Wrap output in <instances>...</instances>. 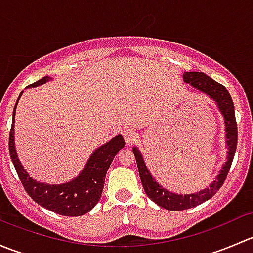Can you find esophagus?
<instances>
[{"label":"esophagus","mask_w":253,"mask_h":253,"mask_svg":"<svg viewBox=\"0 0 253 253\" xmlns=\"http://www.w3.org/2000/svg\"><path fill=\"white\" fill-rule=\"evenodd\" d=\"M122 136H124L125 138V142H126V144H133L134 142H136L137 139V133L134 129L132 128H126L122 131Z\"/></svg>","instance_id":"1"}]
</instances>
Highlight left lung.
I'll return each instance as SVG.
<instances>
[{"label": "left lung", "instance_id": "left-lung-1", "mask_svg": "<svg viewBox=\"0 0 253 253\" xmlns=\"http://www.w3.org/2000/svg\"><path fill=\"white\" fill-rule=\"evenodd\" d=\"M183 81L190 84L192 88L197 89V90L202 91L203 94L208 95L218 105V109L220 110L221 115L224 116V121H225L228 157H226L225 164L223 165L221 170L219 171V175L216 176L215 180L208 187H206L202 191H198L196 193L178 195V193L168 191L167 188L159 185L157 180L153 178L149 170L147 169V165H145L144 159H143L142 153L139 152L137 147L132 148L134 157H136L139 177H141L145 193H147V196L153 202H155L162 208L168 209V211H185V209L201 205V203L206 202L209 198L213 197L218 192L219 188L221 187L226 176H228L237 145V125L235 119V110H234V103L225 86L219 84L218 82L211 79L203 72H186L183 75Z\"/></svg>", "mask_w": 253, "mask_h": 253}]
</instances>
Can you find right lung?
<instances>
[{
  "label": "right lung",
  "instance_id": "right-lung-1",
  "mask_svg": "<svg viewBox=\"0 0 253 253\" xmlns=\"http://www.w3.org/2000/svg\"><path fill=\"white\" fill-rule=\"evenodd\" d=\"M50 77H42L39 81L30 84L28 88H35L50 81ZM22 93L19 94V98ZM18 98V100H19ZM18 100L14 105L13 120H12L11 132H9V154L12 163L23 187L25 188L28 195L42 207L48 211L66 216H79L88 213L94 208V206L100 200L101 192L105 182L106 171L114 160L115 155L122 149L125 141L122 136H116L110 142L94 150L85 167L77 177L70 182L60 183V185H48L39 181H35L30 177L29 174L24 170L22 163L18 159L14 145V115Z\"/></svg>",
  "mask_w": 253,
  "mask_h": 253
}]
</instances>
